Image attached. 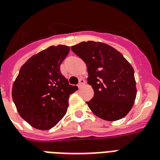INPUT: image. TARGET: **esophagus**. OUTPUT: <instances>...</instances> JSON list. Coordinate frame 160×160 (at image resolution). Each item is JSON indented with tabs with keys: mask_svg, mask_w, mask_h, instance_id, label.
I'll return each instance as SVG.
<instances>
[{
	"mask_svg": "<svg viewBox=\"0 0 160 160\" xmlns=\"http://www.w3.org/2000/svg\"><path fill=\"white\" fill-rule=\"evenodd\" d=\"M84 84H85V80H84V79H82V78H81V79H80V80H79L78 87H79V88H81V87H82Z\"/></svg>",
	"mask_w": 160,
	"mask_h": 160,
	"instance_id": "34e87169",
	"label": "esophagus"
}]
</instances>
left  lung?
Listing matches in <instances>:
<instances>
[{"label": "left lung", "instance_id": "obj_1", "mask_svg": "<svg viewBox=\"0 0 160 160\" xmlns=\"http://www.w3.org/2000/svg\"><path fill=\"white\" fill-rule=\"evenodd\" d=\"M71 49L87 65L88 84L94 91L93 98L86 102L89 109L108 121L124 117L137 95L132 66L119 51L103 43L81 42Z\"/></svg>", "mask_w": 160, "mask_h": 160}]
</instances>
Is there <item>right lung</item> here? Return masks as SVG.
<instances>
[{"label": "right lung", "instance_id": "obj_1", "mask_svg": "<svg viewBox=\"0 0 160 160\" xmlns=\"http://www.w3.org/2000/svg\"><path fill=\"white\" fill-rule=\"evenodd\" d=\"M66 45L50 46L22 65L12 88L20 116L33 128L48 130L65 115L70 94L78 89L60 72L69 53Z\"/></svg>", "mask_w": 160, "mask_h": 160}]
</instances>
